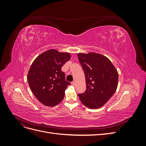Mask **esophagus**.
Returning a JSON list of instances; mask_svg holds the SVG:
<instances>
[{
  "label": "esophagus",
  "instance_id": "obj_1",
  "mask_svg": "<svg viewBox=\"0 0 146 146\" xmlns=\"http://www.w3.org/2000/svg\"><path fill=\"white\" fill-rule=\"evenodd\" d=\"M70 83H71V85H72V86H74L75 84H76V83H75V82H72Z\"/></svg>",
  "mask_w": 146,
  "mask_h": 146
}]
</instances>
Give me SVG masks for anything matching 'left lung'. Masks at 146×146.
<instances>
[{
    "instance_id": "left-lung-1",
    "label": "left lung",
    "mask_w": 146,
    "mask_h": 146,
    "mask_svg": "<svg viewBox=\"0 0 146 146\" xmlns=\"http://www.w3.org/2000/svg\"><path fill=\"white\" fill-rule=\"evenodd\" d=\"M85 75L86 91L78 94L81 102L91 109L99 108L111 98L117 87L118 73L107 57L96 53L78 54Z\"/></svg>"
}]
</instances>
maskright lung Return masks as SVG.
<instances>
[{
  "label": "right lung",
  "instance_id": "right-lung-1",
  "mask_svg": "<svg viewBox=\"0 0 146 146\" xmlns=\"http://www.w3.org/2000/svg\"><path fill=\"white\" fill-rule=\"evenodd\" d=\"M70 58L69 53L50 49L34 60L27 76L29 86L41 103L54 107L63 100L70 82L65 79L62 66Z\"/></svg>",
  "mask_w": 146,
  "mask_h": 146
}]
</instances>
